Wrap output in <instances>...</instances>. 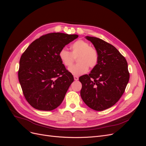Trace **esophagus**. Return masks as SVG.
<instances>
[{
    "label": "esophagus",
    "mask_w": 146,
    "mask_h": 146,
    "mask_svg": "<svg viewBox=\"0 0 146 146\" xmlns=\"http://www.w3.org/2000/svg\"><path fill=\"white\" fill-rule=\"evenodd\" d=\"M74 80H78V77H77V76H74Z\"/></svg>",
    "instance_id": "obj_1"
}]
</instances>
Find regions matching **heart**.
<instances>
[{"label":"heart","mask_w":146,"mask_h":146,"mask_svg":"<svg viewBox=\"0 0 146 146\" xmlns=\"http://www.w3.org/2000/svg\"><path fill=\"white\" fill-rule=\"evenodd\" d=\"M70 52L65 48H61L58 55L61 63L66 67L71 66L77 57L78 63L69 68V71L74 76L85 74L88 71V67L92 69L98 64V52L88 42L79 39L70 46Z\"/></svg>","instance_id":"heart-1"}]
</instances>
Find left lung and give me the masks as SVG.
I'll use <instances>...</instances> for the list:
<instances>
[{
	"label": "left lung",
	"mask_w": 146,
	"mask_h": 146,
	"mask_svg": "<svg viewBox=\"0 0 146 146\" xmlns=\"http://www.w3.org/2000/svg\"><path fill=\"white\" fill-rule=\"evenodd\" d=\"M98 52V63L89 74L79 77L80 96L86 105L96 111L111 107L120 99L129 81L127 60L117 48L96 37L86 36Z\"/></svg>",
	"instance_id": "1"
}]
</instances>
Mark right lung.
Returning a JSON list of instances; mask_svg holds the SVG:
<instances>
[{"instance_id": "obj_1", "label": "right lung", "mask_w": 146, "mask_h": 146, "mask_svg": "<svg viewBox=\"0 0 146 146\" xmlns=\"http://www.w3.org/2000/svg\"><path fill=\"white\" fill-rule=\"evenodd\" d=\"M77 35L51 33L30 44L21 55L18 78L25 98L34 108L51 111L62 102L74 77L59 52Z\"/></svg>"}]
</instances>
